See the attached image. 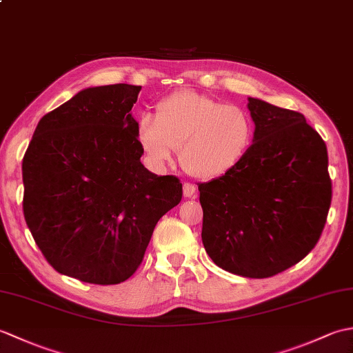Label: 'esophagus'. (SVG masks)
<instances>
[{
    "instance_id": "1",
    "label": "esophagus",
    "mask_w": 353,
    "mask_h": 353,
    "mask_svg": "<svg viewBox=\"0 0 353 353\" xmlns=\"http://www.w3.org/2000/svg\"><path fill=\"white\" fill-rule=\"evenodd\" d=\"M183 196L188 199L196 196V186H194L192 183H183Z\"/></svg>"
}]
</instances>
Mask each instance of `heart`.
Wrapping results in <instances>:
<instances>
[{"label":"heart","mask_w":353,"mask_h":353,"mask_svg":"<svg viewBox=\"0 0 353 353\" xmlns=\"http://www.w3.org/2000/svg\"><path fill=\"white\" fill-rule=\"evenodd\" d=\"M254 138L250 112L194 91L170 94L156 104V118L142 114L137 139L145 159L163 167L179 147V161L188 174L215 179L236 168Z\"/></svg>","instance_id":"obj_1"}]
</instances>
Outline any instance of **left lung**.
<instances>
[{"label": "left lung", "mask_w": 353, "mask_h": 353, "mask_svg": "<svg viewBox=\"0 0 353 353\" xmlns=\"http://www.w3.org/2000/svg\"><path fill=\"white\" fill-rule=\"evenodd\" d=\"M249 153L200 183L201 241L220 268L264 279L302 261L323 232L332 199L327 150L302 114L249 97Z\"/></svg>", "instance_id": "8db88e82"}]
</instances>
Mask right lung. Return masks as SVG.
<instances>
[{
	"label": "right lung",
	"mask_w": 353,
	"mask_h": 353,
	"mask_svg": "<svg viewBox=\"0 0 353 353\" xmlns=\"http://www.w3.org/2000/svg\"><path fill=\"white\" fill-rule=\"evenodd\" d=\"M139 91L77 92L41 118L22 161L27 226L50 265L81 282L129 279L156 223L182 200L177 177L141 163L130 112Z\"/></svg>",
	"instance_id": "1"
}]
</instances>
